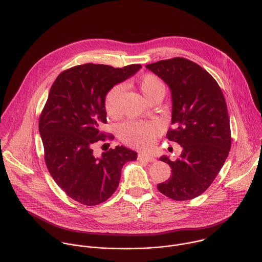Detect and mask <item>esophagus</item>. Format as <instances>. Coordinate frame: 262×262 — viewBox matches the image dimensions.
I'll list each match as a JSON object with an SVG mask.
<instances>
[{
    "mask_svg": "<svg viewBox=\"0 0 262 262\" xmlns=\"http://www.w3.org/2000/svg\"><path fill=\"white\" fill-rule=\"evenodd\" d=\"M138 159L141 161H148V162H155L156 159L150 154H139Z\"/></svg>",
    "mask_w": 262,
    "mask_h": 262,
    "instance_id": "34e87169",
    "label": "esophagus"
}]
</instances>
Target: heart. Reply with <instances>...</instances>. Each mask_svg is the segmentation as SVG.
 Wrapping results in <instances>:
<instances>
[{
    "label": "heart",
    "instance_id": "heart-1",
    "mask_svg": "<svg viewBox=\"0 0 262 262\" xmlns=\"http://www.w3.org/2000/svg\"><path fill=\"white\" fill-rule=\"evenodd\" d=\"M138 86L144 97L149 101L151 98L163 95L165 85L162 80L153 73H146L138 81ZM123 88L120 84L112 86L105 97V110L110 118H118L121 115V99ZM162 132L161 124L156 120L135 121L128 120L119 127L120 140L134 148L145 150L154 145Z\"/></svg>",
    "mask_w": 262,
    "mask_h": 262
}]
</instances>
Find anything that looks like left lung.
Returning a JSON list of instances; mask_svg holds the SVG:
<instances>
[{
	"label": "left lung",
	"instance_id": "1",
	"mask_svg": "<svg viewBox=\"0 0 262 262\" xmlns=\"http://www.w3.org/2000/svg\"><path fill=\"white\" fill-rule=\"evenodd\" d=\"M146 67L171 91L173 128L166 138L183 148L176 161L162 156L171 178L157 185L166 197L185 201L204 193L229 155L232 137L227 103L216 80L197 63L177 57Z\"/></svg>",
	"mask_w": 262,
	"mask_h": 262
}]
</instances>
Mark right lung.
<instances>
[{
    "label": "right lung",
    "mask_w": 262,
    "mask_h": 262,
    "mask_svg": "<svg viewBox=\"0 0 262 262\" xmlns=\"http://www.w3.org/2000/svg\"><path fill=\"white\" fill-rule=\"evenodd\" d=\"M141 67L77 65L61 72L51 86L38 122L45 162L56 184L83 205L95 206L110 198L119 185L122 166L137 159V153L123 146L96 157L93 146L114 138L101 130L107 123V92Z\"/></svg>",
    "instance_id": "1"
}]
</instances>
